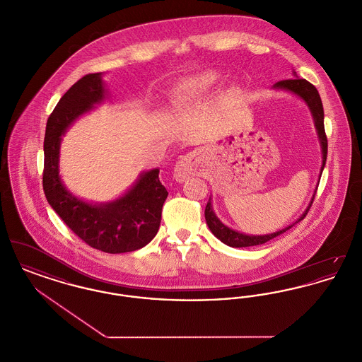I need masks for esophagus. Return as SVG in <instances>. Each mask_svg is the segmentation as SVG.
Masks as SVG:
<instances>
[{
    "mask_svg": "<svg viewBox=\"0 0 362 362\" xmlns=\"http://www.w3.org/2000/svg\"><path fill=\"white\" fill-rule=\"evenodd\" d=\"M199 165V155L197 152H191L182 156L173 167V175L177 182H185L189 176L195 175Z\"/></svg>",
    "mask_w": 362,
    "mask_h": 362,
    "instance_id": "esophagus-1",
    "label": "esophagus"
}]
</instances>
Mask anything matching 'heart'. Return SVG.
<instances>
[{"label": "heart", "mask_w": 362, "mask_h": 362, "mask_svg": "<svg viewBox=\"0 0 362 362\" xmlns=\"http://www.w3.org/2000/svg\"><path fill=\"white\" fill-rule=\"evenodd\" d=\"M221 76L214 70H205L191 77L182 80L175 86L173 96L176 103L189 104L202 99L207 93L218 86Z\"/></svg>", "instance_id": "heart-1"}]
</instances>
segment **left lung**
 Masks as SVG:
<instances>
[{"mask_svg": "<svg viewBox=\"0 0 362 362\" xmlns=\"http://www.w3.org/2000/svg\"><path fill=\"white\" fill-rule=\"evenodd\" d=\"M276 89H285L288 92H292L294 95H297L298 98H301L307 105L310 107V114L313 117V122H315V127L317 132V137L320 141V146H322V155H323V163H322V168H320V176L323 173V168L326 165V160H327V136L325 132V111H323V104H322V99L320 95L317 92V89L308 83L304 78L297 77L296 71H294V78H289V80H282L278 81L276 86ZM316 192V191H315ZM315 199V195L310 199V206L307 207V210L303 213V216L294 223L297 224L298 221H301L308 210L310 209V205ZM205 218H206V224L209 229L211 230V233L223 241L226 245L229 247H235V248H241V247H251V245H259V244H264L266 241L272 240L276 236L282 235L284 232H286L288 229H291L293 225H289L281 230H276L274 233H269V235H245V233H240L238 230H233L232 228L226 226L220 221V218L216 216L213 206H211V199H209L207 202L206 209H205Z\"/></svg>", "mask_w": 362, "mask_h": 362, "instance_id": "8db88e82", "label": "left lung"}]
</instances>
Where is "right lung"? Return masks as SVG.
Wrapping results in <instances>:
<instances>
[{"label":"right lung","mask_w":362,"mask_h":362,"mask_svg":"<svg viewBox=\"0 0 362 362\" xmlns=\"http://www.w3.org/2000/svg\"><path fill=\"white\" fill-rule=\"evenodd\" d=\"M104 98L102 73H90L71 86L54 108L43 144V189L50 206L81 240L103 252L123 254L145 247L158 230L161 209L168 197L158 179V168L141 173L124 195L107 204H89L74 197L59 176L62 136Z\"/></svg>","instance_id":"1"}]
</instances>
